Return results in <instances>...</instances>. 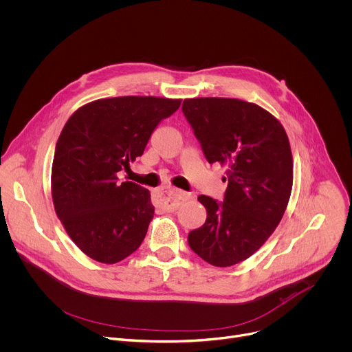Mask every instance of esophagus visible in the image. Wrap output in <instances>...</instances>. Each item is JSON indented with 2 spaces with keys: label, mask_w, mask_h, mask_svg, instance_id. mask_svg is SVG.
Returning <instances> with one entry per match:
<instances>
[{
  "label": "esophagus",
  "mask_w": 352,
  "mask_h": 352,
  "mask_svg": "<svg viewBox=\"0 0 352 352\" xmlns=\"http://www.w3.org/2000/svg\"><path fill=\"white\" fill-rule=\"evenodd\" d=\"M189 197L188 193H185L184 190L181 189H177V188H173V186H168V188H163L160 192H159V200H160V204L168 210V211H174L181 201L186 200Z\"/></svg>",
  "instance_id": "1"
}]
</instances>
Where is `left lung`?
<instances>
[{
  "label": "left lung",
  "instance_id": "8db88e82",
  "mask_svg": "<svg viewBox=\"0 0 352 352\" xmlns=\"http://www.w3.org/2000/svg\"><path fill=\"white\" fill-rule=\"evenodd\" d=\"M182 112L208 163L228 167L223 201L199 196L207 219L189 233V247L212 266L237 265L265 244L287 210L294 182L288 135L266 109L237 98H188Z\"/></svg>",
  "mask_w": 352,
  "mask_h": 352
}]
</instances>
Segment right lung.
Returning a JSON list of instances; mask_svg holds the SVG:
<instances>
[{
	"label": "right lung",
	"instance_id": "right-lung-1",
	"mask_svg": "<svg viewBox=\"0 0 352 352\" xmlns=\"http://www.w3.org/2000/svg\"><path fill=\"white\" fill-rule=\"evenodd\" d=\"M181 100L126 96L96 100L67 120L52 164L56 214L76 247L101 263L138 250L153 218L148 189L118 181L144 153L157 124Z\"/></svg>",
	"mask_w": 352,
	"mask_h": 352
}]
</instances>
